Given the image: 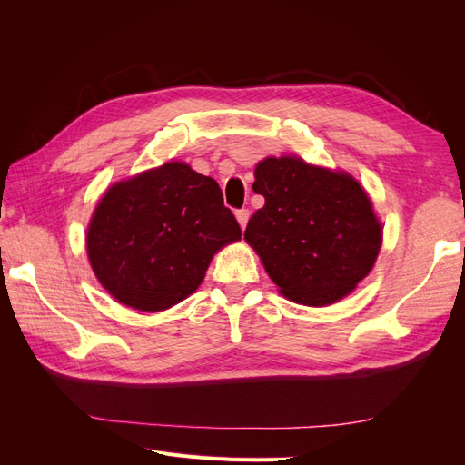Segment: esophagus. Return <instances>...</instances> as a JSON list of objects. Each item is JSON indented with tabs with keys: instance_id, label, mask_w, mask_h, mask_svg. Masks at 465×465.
<instances>
[{
	"instance_id": "34e87169",
	"label": "esophagus",
	"mask_w": 465,
	"mask_h": 465,
	"mask_svg": "<svg viewBox=\"0 0 465 465\" xmlns=\"http://www.w3.org/2000/svg\"><path fill=\"white\" fill-rule=\"evenodd\" d=\"M234 215H236L238 224H241V227L244 229V227H246V223H248V219H250V211H248V209H238Z\"/></svg>"
}]
</instances>
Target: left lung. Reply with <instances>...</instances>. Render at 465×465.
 I'll return each instance as SVG.
<instances>
[{"mask_svg":"<svg viewBox=\"0 0 465 465\" xmlns=\"http://www.w3.org/2000/svg\"><path fill=\"white\" fill-rule=\"evenodd\" d=\"M254 192L265 205L250 217L244 238L281 292L306 306L343 299L372 270L382 227L369 195L345 173L302 159H265Z\"/></svg>","mask_w":465,"mask_h":465,"instance_id":"left-lung-1","label":"left lung"}]
</instances>
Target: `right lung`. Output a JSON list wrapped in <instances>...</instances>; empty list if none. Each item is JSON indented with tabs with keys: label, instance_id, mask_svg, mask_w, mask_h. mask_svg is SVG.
Listing matches in <instances>:
<instances>
[{
	"label": "right lung",
	"instance_id": "right-lung-1",
	"mask_svg": "<svg viewBox=\"0 0 465 465\" xmlns=\"http://www.w3.org/2000/svg\"><path fill=\"white\" fill-rule=\"evenodd\" d=\"M241 236L213 178L166 163L104 193L89 224L87 252L112 297L157 312L198 289L215 252Z\"/></svg>",
	"mask_w": 465,
	"mask_h": 465
}]
</instances>
